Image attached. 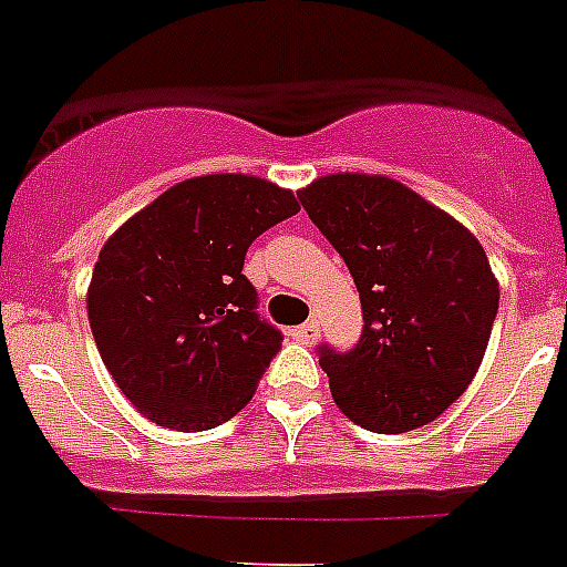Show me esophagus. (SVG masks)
Listing matches in <instances>:
<instances>
[{"label":"esophagus","mask_w":567,"mask_h":567,"mask_svg":"<svg viewBox=\"0 0 567 567\" xmlns=\"http://www.w3.org/2000/svg\"><path fill=\"white\" fill-rule=\"evenodd\" d=\"M318 334H320V329L315 320H309V323H303V327L292 329V338L298 340V343H307V346H312L315 340H318Z\"/></svg>","instance_id":"34e87169"}]
</instances>
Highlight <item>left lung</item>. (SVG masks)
Returning <instances> with one entry per match:
<instances>
[{"instance_id": "left-lung-1", "label": "left lung", "mask_w": 567, "mask_h": 567, "mask_svg": "<svg viewBox=\"0 0 567 567\" xmlns=\"http://www.w3.org/2000/svg\"><path fill=\"white\" fill-rule=\"evenodd\" d=\"M354 278L363 332L349 352L318 346L352 423L403 434L432 423L474 380L499 309L480 240L383 175H323L298 193Z\"/></svg>"}]
</instances>
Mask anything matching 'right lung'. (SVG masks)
<instances>
[{"label":"right lung","mask_w":567,"mask_h":567,"mask_svg":"<svg viewBox=\"0 0 567 567\" xmlns=\"http://www.w3.org/2000/svg\"><path fill=\"white\" fill-rule=\"evenodd\" d=\"M289 189L252 175L175 184L99 252L87 318L124 398L175 432H207L249 403L280 352L244 275L260 233L298 213Z\"/></svg>","instance_id":"right-lung-1"}]
</instances>
